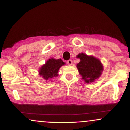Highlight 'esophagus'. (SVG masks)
Instances as JSON below:
<instances>
[{
    "mask_svg": "<svg viewBox=\"0 0 130 130\" xmlns=\"http://www.w3.org/2000/svg\"><path fill=\"white\" fill-rule=\"evenodd\" d=\"M67 63H68V65H71L72 64V61L71 60H68V61H67Z\"/></svg>",
    "mask_w": 130,
    "mask_h": 130,
    "instance_id": "esophagus-1",
    "label": "esophagus"
}]
</instances>
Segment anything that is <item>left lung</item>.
I'll use <instances>...</instances> for the list:
<instances>
[{
    "label": "left lung",
    "instance_id": "left-lung-1",
    "mask_svg": "<svg viewBox=\"0 0 130 130\" xmlns=\"http://www.w3.org/2000/svg\"><path fill=\"white\" fill-rule=\"evenodd\" d=\"M80 62L77 65L81 79L86 83H92L100 77L103 71V66L100 60L96 57L79 53L77 56Z\"/></svg>",
    "mask_w": 130,
    "mask_h": 130
}]
</instances>
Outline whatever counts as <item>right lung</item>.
<instances>
[{"label": "right lung", "instance_id": "right-lung-1", "mask_svg": "<svg viewBox=\"0 0 130 130\" xmlns=\"http://www.w3.org/2000/svg\"><path fill=\"white\" fill-rule=\"evenodd\" d=\"M64 65L65 63L61 59L50 58L39 68V74L46 81H51L54 77H58L59 70Z\"/></svg>", "mask_w": 130, "mask_h": 130}]
</instances>
